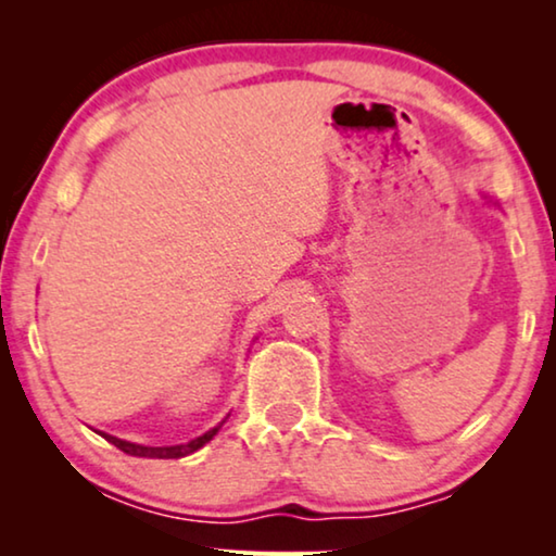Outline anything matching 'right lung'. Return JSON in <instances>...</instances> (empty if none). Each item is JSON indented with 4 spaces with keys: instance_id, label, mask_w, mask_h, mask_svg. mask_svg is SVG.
Returning a JSON list of instances; mask_svg holds the SVG:
<instances>
[{
    "instance_id": "add662e5",
    "label": "right lung",
    "mask_w": 556,
    "mask_h": 556,
    "mask_svg": "<svg viewBox=\"0 0 556 556\" xmlns=\"http://www.w3.org/2000/svg\"><path fill=\"white\" fill-rule=\"evenodd\" d=\"M219 428H223V422H219L217 428H212V430L204 432V435L189 440V443H185V445H169V447L136 445V443H126V440H118V438H113V435H103V438L109 440V443L116 445L118 451H124V453H128V455H136V458H164V460H166V458H185V455L200 451V447H202L204 443H210V440L217 435Z\"/></svg>"
}]
</instances>
